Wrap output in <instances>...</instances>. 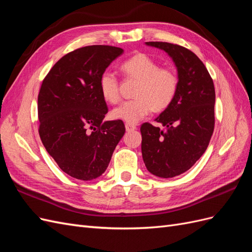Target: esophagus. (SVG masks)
Wrapping results in <instances>:
<instances>
[{
	"mask_svg": "<svg viewBox=\"0 0 252 252\" xmlns=\"http://www.w3.org/2000/svg\"><path fill=\"white\" fill-rule=\"evenodd\" d=\"M125 128H126L127 131H133V130H135V129H136V126L133 125V124L127 123V124H125Z\"/></svg>",
	"mask_w": 252,
	"mask_h": 252,
	"instance_id": "1",
	"label": "esophagus"
}]
</instances>
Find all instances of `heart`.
I'll return each instance as SVG.
<instances>
[{"mask_svg":"<svg viewBox=\"0 0 252 252\" xmlns=\"http://www.w3.org/2000/svg\"><path fill=\"white\" fill-rule=\"evenodd\" d=\"M125 77L139 80L135 98L123 102L113 108L110 116L129 124L138 123L154 110L168 107L179 89V78L170 68H161L156 60L145 53H138L121 65ZM98 89L106 102L114 104L120 100L119 80L111 71H104L98 79Z\"/></svg>","mask_w":252,"mask_h":252,"instance_id":"obj_1","label":"heart"}]
</instances>
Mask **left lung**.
I'll list each match as a JSON object with an SVG mask.
<instances>
[{
  "mask_svg": "<svg viewBox=\"0 0 252 252\" xmlns=\"http://www.w3.org/2000/svg\"><path fill=\"white\" fill-rule=\"evenodd\" d=\"M145 44L164 50L178 70V93L156 119L165 129L149 123L141 126L145 166L156 177L168 179L191 168L208 147L215 128V85L192 51L166 42Z\"/></svg>",
  "mask_w": 252,
  "mask_h": 252,
  "instance_id": "8db88e82",
  "label": "left lung"
}]
</instances>
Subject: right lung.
<instances>
[{"mask_svg": "<svg viewBox=\"0 0 252 252\" xmlns=\"http://www.w3.org/2000/svg\"><path fill=\"white\" fill-rule=\"evenodd\" d=\"M124 50L93 45L67 53L44 79L37 96L44 147L70 177L90 181L107 169L125 133L123 121H104L98 79Z\"/></svg>", "mask_w": 252, "mask_h": 252, "instance_id": "add662e5", "label": "right lung"}]
</instances>
